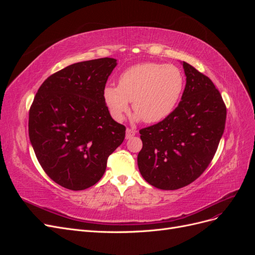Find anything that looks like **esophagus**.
Instances as JSON below:
<instances>
[{
  "label": "esophagus",
  "instance_id": "obj_1",
  "mask_svg": "<svg viewBox=\"0 0 255 255\" xmlns=\"http://www.w3.org/2000/svg\"><path fill=\"white\" fill-rule=\"evenodd\" d=\"M136 132L134 129H130V128H127V133H126V138L127 139H130L133 136H135Z\"/></svg>",
  "mask_w": 255,
  "mask_h": 255
}]
</instances>
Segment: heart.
<instances>
[{
  "instance_id": "1",
  "label": "heart",
  "mask_w": 255,
  "mask_h": 255,
  "mask_svg": "<svg viewBox=\"0 0 255 255\" xmlns=\"http://www.w3.org/2000/svg\"><path fill=\"white\" fill-rule=\"evenodd\" d=\"M184 86L185 76L176 66L142 63L123 71L119 86L106 85L103 100L116 121L123 120L132 102L135 120L157 123L175 110Z\"/></svg>"
}]
</instances>
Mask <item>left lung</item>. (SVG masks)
Segmentation results:
<instances>
[{"mask_svg": "<svg viewBox=\"0 0 255 255\" xmlns=\"http://www.w3.org/2000/svg\"><path fill=\"white\" fill-rule=\"evenodd\" d=\"M182 65L186 85L179 105L163 121L139 130L138 168L146 182L164 190L182 188L204 172L226 126L227 109L214 83Z\"/></svg>", "mask_w": 255, "mask_h": 255, "instance_id": "left-lung-1", "label": "left lung"}]
</instances>
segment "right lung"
<instances>
[{"label":"right lung","mask_w":255,"mask_h":255,"mask_svg":"<svg viewBox=\"0 0 255 255\" xmlns=\"http://www.w3.org/2000/svg\"><path fill=\"white\" fill-rule=\"evenodd\" d=\"M117 59L81 61L52 74L38 89L28 115L36 157L51 179L83 190L103 176L107 158L123 142L126 127L103 100Z\"/></svg>","instance_id":"right-lung-1"}]
</instances>
